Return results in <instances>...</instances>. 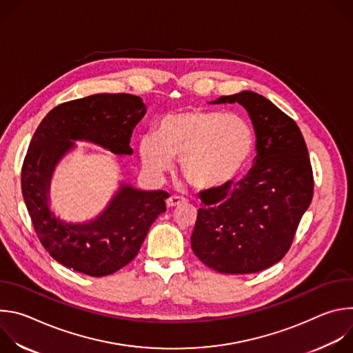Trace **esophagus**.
Listing matches in <instances>:
<instances>
[{
  "mask_svg": "<svg viewBox=\"0 0 353 353\" xmlns=\"http://www.w3.org/2000/svg\"><path fill=\"white\" fill-rule=\"evenodd\" d=\"M184 203H185V198H183V196H177V195H172V196H169V198H168V201H166V205H168L169 208H173V207H177V205L184 204Z\"/></svg>",
  "mask_w": 353,
  "mask_h": 353,
  "instance_id": "1",
  "label": "esophagus"
}]
</instances>
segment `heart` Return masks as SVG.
Instances as JSON below:
<instances>
[{"mask_svg": "<svg viewBox=\"0 0 353 353\" xmlns=\"http://www.w3.org/2000/svg\"><path fill=\"white\" fill-rule=\"evenodd\" d=\"M253 125L241 116L219 110L188 109L161 119L157 134L148 132L138 143L142 165L154 173L172 168L180 157V170L198 190L229 183L254 150Z\"/></svg>", "mask_w": 353, "mask_h": 353, "instance_id": "obj_1", "label": "heart"}]
</instances>
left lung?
<instances>
[{
	"label": "left lung",
	"instance_id": "8db88e82",
	"mask_svg": "<svg viewBox=\"0 0 353 353\" xmlns=\"http://www.w3.org/2000/svg\"><path fill=\"white\" fill-rule=\"evenodd\" d=\"M215 105L239 103L257 137L254 166L239 181L207 190L191 248L221 274H253L283 259L313 198V170L297 124L256 92L221 96Z\"/></svg>",
	"mask_w": 353,
	"mask_h": 353
}]
</instances>
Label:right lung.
<instances>
[{
	"mask_svg": "<svg viewBox=\"0 0 353 353\" xmlns=\"http://www.w3.org/2000/svg\"><path fill=\"white\" fill-rule=\"evenodd\" d=\"M145 112L139 96L99 93L59 105L33 134L22 165V195L40 243L61 265L89 276L117 272L135 259L150 225L166 211V191L130 184H121L106 210L85 223H67L48 208L50 180L72 141L131 155V134Z\"/></svg>",
	"mask_w": 353,
	"mask_h": 353,
	"instance_id": "obj_1",
	"label": "right lung"
}]
</instances>
